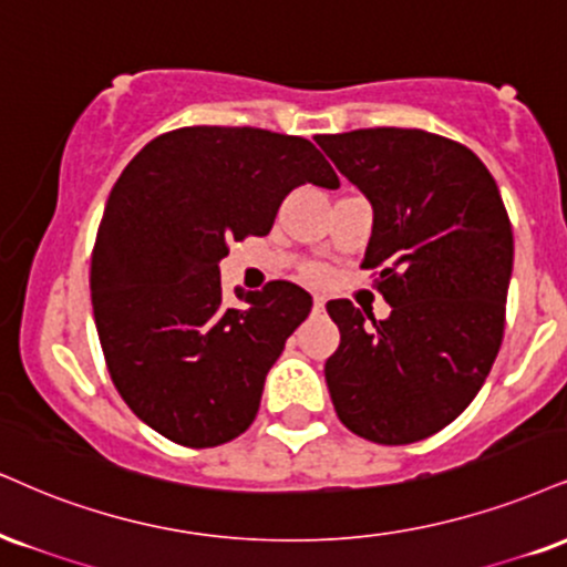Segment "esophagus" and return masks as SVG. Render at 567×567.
<instances>
[{"mask_svg": "<svg viewBox=\"0 0 567 567\" xmlns=\"http://www.w3.org/2000/svg\"><path fill=\"white\" fill-rule=\"evenodd\" d=\"M324 309V298L322 296H313V311H322Z\"/></svg>", "mask_w": 567, "mask_h": 567, "instance_id": "esophagus-1", "label": "esophagus"}]
</instances>
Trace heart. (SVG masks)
<instances>
[{"instance_id": "obj_1", "label": "heart", "mask_w": 567, "mask_h": 567, "mask_svg": "<svg viewBox=\"0 0 567 567\" xmlns=\"http://www.w3.org/2000/svg\"><path fill=\"white\" fill-rule=\"evenodd\" d=\"M306 275H309L311 279H319V277H322V269H317V266H311V269L306 271Z\"/></svg>"}]
</instances>
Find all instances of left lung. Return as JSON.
Here are the masks:
<instances>
[{"label": "left lung", "mask_w": 567, "mask_h": 567, "mask_svg": "<svg viewBox=\"0 0 567 567\" xmlns=\"http://www.w3.org/2000/svg\"><path fill=\"white\" fill-rule=\"evenodd\" d=\"M372 203L361 269L391 303L378 322L327 303L340 346L324 380L340 422L383 446L443 431L486 383L504 338L513 224L478 155L422 128L313 136Z\"/></svg>", "instance_id": "8db88e82"}]
</instances>
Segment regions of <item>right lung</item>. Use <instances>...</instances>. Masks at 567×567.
I'll list each match as a JSON object with an SVG mask.
<instances>
[{
	"label": "right lung",
	"mask_w": 567,
	"mask_h": 567,
	"mask_svg": "<svg viewBox=\"0 0 567 567\" xmlns=\"http://www.w3.org/2000/svg\"><path fill=\"white\" fill-rule=\"evenodd\" d=\"M336 189L303 136L254 126H184L147 142L118 176L92 250V309L115 391L168 441L221 446L250 427L264 380L311 296L275 279L221 296L229 243L269 235L285 195Z\"/></svg>",
	"instance_id": "1"
}]
</instances>
